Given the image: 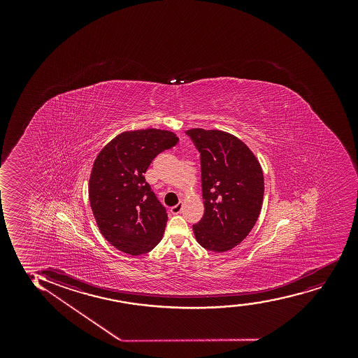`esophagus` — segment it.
<instances>
[{"label":"esophagus","mask_w":358,"mask_h":358,"mask_svg":"<svg viewBox=\"0 0 358 358\" xmlns=\"http://www.w3.org/2000/svg\"><path fill=\"white\" fill-rule=\"evenodd\" d=\"M181 210H182V204L179 203L177 206H174L171 208V213H172L173 215H177L180 213Z\"/></svg>","instance_id":"34e87169"}]
</instances>
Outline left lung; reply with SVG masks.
I'll use <instances>...</instances> for the list:
<instances>
[{
  "label": "left lung",
  "instance_id": "obj_1",
  "mask_svg": "<svg viewBox=\"0 0 358 358\" xmlns=\"http://www.w3.org/2000/svg\"><path fill=\"white\" fill-rule=\"evenodd\" d=\"M201 154L204 215L194 224L198 243L226 252L246 238L259 217L264 176L259 161L238 137L221 130L186 131Z\"/></svg>",
  "mask_w": 358,
  "mask_h": 358
}]
</instances>
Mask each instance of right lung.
<instances>
[{
  "instance_id": "1",
  "label": "right lung",
  "mask_w": 358,
  "mask_h": 358,
  "mask_svg": "<svg viewBox=\"0 0 358 358\" xmlns=\"http://www.w3.org/2000/svg\"><path fill=\"white\" fill-rule=\"evenodd\" d=\"M178 141L176 134L160 129L125 131L99 152L90 178V201L99 229L117 250L140 255L160 243L169 217L144 173Z\"/></svg>"
}]
</instances>
